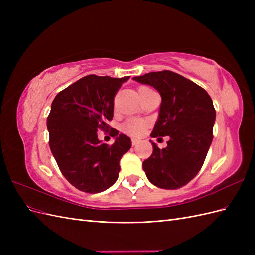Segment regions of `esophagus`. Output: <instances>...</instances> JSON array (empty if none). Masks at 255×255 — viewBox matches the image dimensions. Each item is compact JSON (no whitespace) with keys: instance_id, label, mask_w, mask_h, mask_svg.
<instances>
[{"instance_id":"obj_1","label":"esophagus","mask_w":255,"mask_h":255,"mask_svg":"<svg viewBox=\"0 0 255 255\" xmlns=\"http://www.w3.org/2000/svg\"><path fill=\"white\" fill-rule=\"evenodd\" d=\"M138 143H139V140L135 139V138H132V144H133V145H136V144H138Z\"/></svg>"}]
</instances>
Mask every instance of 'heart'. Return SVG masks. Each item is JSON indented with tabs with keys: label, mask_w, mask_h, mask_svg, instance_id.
Returning <instances> with one entry per match:
<instances>
[{
	"label": "heart",
	"mask_w": 255,
	"mask_h": 255,
	"mask_svg": "<svg viewBox=\"0 0 255 255\" xmlns=\"http://www.w3.org/2000/svg\"><path fill=\"white\" fill-rule=\"evenodd\" d=\"M151 89H149L148 87L144 86H140L138 88V95L139 97H141L144 92L149 91ZM145 122L140 120V119H136V118H129L127 121H125V123L122 125V129L123 132H126L128 135L132 136H140L145 129Z\"/></svg>",
	"instance_id": "heart-1"
}]
</instances>
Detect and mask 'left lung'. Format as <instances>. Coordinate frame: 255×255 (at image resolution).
<instances>
[{"mask_svg": "<svg viewBox=\"0 0 255 255\" xmlns=\"http://www.w3.org/2000/svg\"><path fill=\"white\" fill-rule=\"evenodd\" d=\"M134 80L150 85L161 97L151 137H170L164 149L151 141L153 153L142 163L146 177L159 188H181L198 174L212 143L216 119L212 98L196 83L169 70Z\"/></svg>", "mask_w": 255, "mask_h": 255, "instance_id": "1", "label": "left lung"}]
</instances>
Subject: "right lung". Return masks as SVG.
I'll list each match as a JSON object with an SVG mask.
<instances>
[{
  "instance_id": "add662e5",
  "label": "right lung",
  "mask_w": 255,
  "mask_h": 255,
  "mask_svg": "<svg viewBox=\"0 0 255 255\" xmlns=\"http://www.w3.org/2000/svg\"><path fill=\"white\" fill-rule=\"evenodd\" d=\"M128 79L90 74L53 100L47 120L50 149L60 172L81 191L97 194L118 179L119 161L132 144L107 122L114 116V98ZM110 128L116 140L106 145L97 139L96 133Z\"/></svg>"
}]
</instances>
